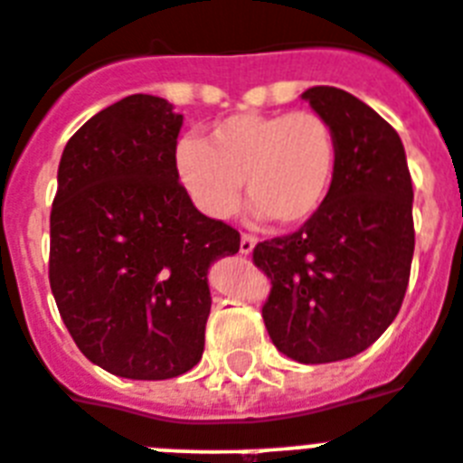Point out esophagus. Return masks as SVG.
Returning <instances> with one entry per match:
<instances>
[{"mask_svg":"<svg viewBox=\"0 0 463 463\" xmlns=\"http://www.w3.org/2000/svg\"><path fill=\"white\" fill-rule=\"evenodd\" d=\"M255 246H258V239H255V236L252 234L241 236V255H250Z\"/></svg>","mask_w":463,"mask_h":463,"instance_id":"34e87169","label":"esophagus"}]
</instances>
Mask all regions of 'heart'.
<instances>
[{
  "label": "heart",
  "mask_w": 463,
  "mask_h": 463,
  "mask_svg": "<svg viewBox=\"0 0 463 463\" xmlns=\"http://www.w3.org/2000/svg\"><path fill=\"white\" fill-rule=\"evenodd\" d=\"M339 171L333 124L316 112H243L211 126L203 142L180 140L175 175L203 215L239 208L241 184L258 217L298 227L326 205Z\"/></svg>",
  "instance_id": "b5f03b06"
}]
</instances>
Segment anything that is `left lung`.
<instances>
[{"label": "left lung", "mask_w": 463, "mask_h": 463, "mask_svg": "<svg viewBox=\"0 0 463 463\" xmlns=\"http://www.w3.org/2000/svg\"><path fill=\"white\" fill-rule=\"evenodd\" d=\"M333 124L339 171L326 205L298 232L262 241L252 262L271 279L262 318L298 363L345 361L401 311L414 255L412 177L393 126L335 86L302 93Z\"/></svg>", "instance_id": "8db88e82"}]
</instances>
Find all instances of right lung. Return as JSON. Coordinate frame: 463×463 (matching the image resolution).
<instances>
[{"instance_id":"1","label":"right lung","mask_w":463,"mask_h":463,"mask_svg":"<svg viewBox=\"0 0 463 463\" xmlns=\"http://www.w3.org/2000/svg\"><path fill=\"white\" fill-rule=\"evenodd\" d=\"M183 114L136 93L70 137L51 208L49 280L74 345L126 379H171L201 361L211 264L234 227L196 211L175 175Z\"/></svg>"}]
</instances>
